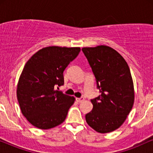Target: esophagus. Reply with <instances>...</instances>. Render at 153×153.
<instances>
[{
	"instance_id": "34e87169",
	"label": "esophagus",
	"mask_w": 153,
	"mask_h": 153,
	"mask_svg": "<svg viewBox=\"0 0 153 153\" xmlns=\"http://www.w3.org/2000/svg\"><path fill=\"white\" fill-rule=\"evenodd\" d=\"M76 101H77V102L81 103V102H82V101H84V98H82V97H81V98H77Z\"/></svg>"
}]
</instances>
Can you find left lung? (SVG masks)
I'll return each mask as SVG.
<instances>
[{
    "label": "left lung",
    "mask_w": 153,
    "mask_h": 153,
    "mask_svg": "<svg viewBox=\"0 0 153 153\" xmlns=\"http://www.w3.org/2000/svg\"><path fill=\"white\" fill-rule=\"evenodd\" d=\"M101 94L91 100L93 109L85 115L87 124L99 133H108L125 122L134 101L129 65L117 51L106 45L83 47Z\"/></svg>",
    "instance_id": "8db88e82"
}]
</instances>
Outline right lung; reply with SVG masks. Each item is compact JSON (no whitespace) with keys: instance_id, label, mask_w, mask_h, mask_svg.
Returning a JSON list of instances; mask_svg holds the SVG:
<instances>
[{"instance_id":"obj_1","label":"right lung","mask_w":153,"mask_h":153,"mask_svg":"<svg viewBox=\"0 0 153 153\" xmlns=\"http://www.w3.org/2000/svg\"><path fill=\"white\" fill-rule=\"evenodd\" d=\"M80 51V47H47L26 62L16 95L22 114L35 127L49 129L65 120L75 99L55 88L64 84L63 72Z\"/></svg>"}]
</instances>
